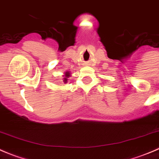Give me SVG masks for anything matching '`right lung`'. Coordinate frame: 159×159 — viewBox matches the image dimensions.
<instances>
[{
  "instance_id": "obj_1",
  "label": "right lung",
  "mask_w": 159,
  "mask_h": 159,
  "mask_svg": "<svg viewBox=\"0 0 159 159\" xmlns=\"http://www.w3.org/2000/svg\"><path fill=\"white\" fill-rule=\"evenodd\" d=\"M71 76V74H70V71H66L65 73H64V74L63 75H62V77H63V78H62V81H63V83H67L68 82V78H70V77Z\"/></svg>"
}]
</instances>
